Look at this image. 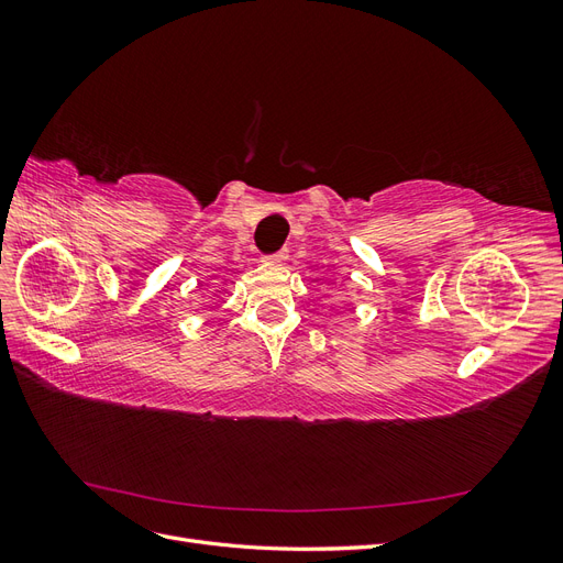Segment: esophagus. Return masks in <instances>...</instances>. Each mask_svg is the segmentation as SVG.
<instances>
[{"mask_svg": "<svg viewBox=\"0 0 563 563\" xmlns=\"http://www.w3.org/2000/svg\"><path fill=\"white\" fill-rule=\"evenodd\" d=\"M286 261H288V251H277L265 258V263H269V265H286Z\"/></svg>", "mask_w": 563, "mask_h": 563, "instance_id": "1", "label": "esophagus"}]
</instances>
